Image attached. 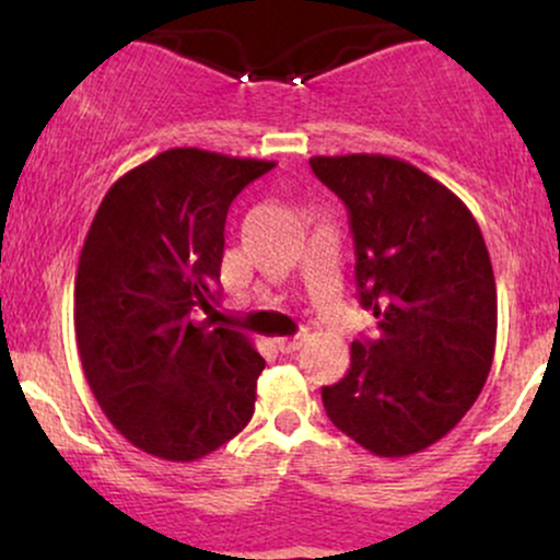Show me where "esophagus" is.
<instances>
[{"label":"esophagus","instance_id":"34e87169","mask_svg":"<svg viewBox=\"0 0 560 560\" xmlns=\"http://www.w3.org/2000/svg\"><path fill=\"white\" fill-rule=\"evenodd\" d=\"M302 342H305V334H294V337H281V339H276V345H279L281 352H294V350H300Z\"/></svg>","mask_w":560,"mask_h":560}]
</instances>
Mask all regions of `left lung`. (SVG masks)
I'll return each instance as SVG.
<instances>
[{
  "mask_svg": "<svg viewBox=\"0 0 560 560\" xmlns=\"http://www.w3.org/2000/svg\"><path fill=\"white\" fill-rule=\"evenodd\" d=\"M345 202L355 284L378 339H355L350 371L320 389L350 440L402 458L442 440L492 369L498 292L471 210L429 173L387 155L311 158Z\"/></svg>",
  "mask_w": 560,
  "mask_h": 560,
  "instance_id": "obj_1",
  "label": "left lung"
}]
</instances>
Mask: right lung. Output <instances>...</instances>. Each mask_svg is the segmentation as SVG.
Wrapping results in <instances>:
<instances>
[{
    "mask_svg": "<svg viewBox=\"0 0 560 560\" xmlns=\"http://www.w3.org/2000/svg\"><path fill=\"white\" fill-rule=\"evenodd\" d=\"M273 160L160 152L110 186L75 273L89 387L133 447L189 464L247 427L266 361L242 331L199 320L221 300L229 205Z\"/></svg>",
    "mask_w": 560,
    "mask_h": 560,
    "instance_id": "1",
    "label": "right lung"
}]
</instances>
